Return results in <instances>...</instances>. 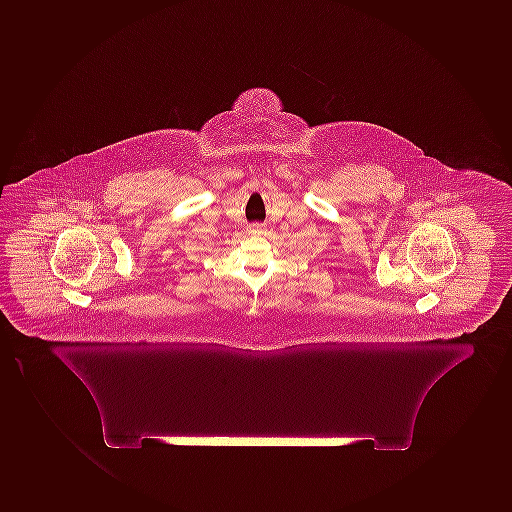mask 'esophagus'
<instances>
[{"mask_svg":"<svg viewBox=\"0 0 512 512\" xmlns=\"http://www.w3.org/2000/svg\"><path fill=\"white\" fill-rule=\"evenodd\" d=\"M250 230H262V225H260V223H254V225H250Z\"/></svg>","mask_w":512,"mask_h":512,"instance_id":"34e87169","label":"esophagus"}]
</instances>
